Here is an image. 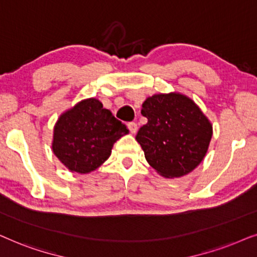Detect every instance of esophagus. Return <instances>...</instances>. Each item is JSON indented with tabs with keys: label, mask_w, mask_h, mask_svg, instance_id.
<instances>
[{
	"label": "esophagus",
	"mask_w": 257,
	"mask_h": 257,
	"mask_svg": "<svg viewBox=\"0 0 257 257\" xmlns=\"http://www.w3.org/2000/svg\"><path fill=\"white\" fill-rule=\"evenodd\" d=\"M128 129H129V132L132 133V134H135V133L138 132V124H136L135 122H129L128 123Z\"/></svg>",
	"instance_id": "obj_1"
}]
</instances>
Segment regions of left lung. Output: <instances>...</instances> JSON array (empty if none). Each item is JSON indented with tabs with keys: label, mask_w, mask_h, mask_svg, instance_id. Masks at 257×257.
I'll list each match as a JSON object with an SVG mask.
<instances>
[{
	"label": "left lung",
	"mask_w": 257,
	"mask_h": 257,
	"mask_svg": "<svg viewBox=\"0 0 257 257\" xmlns=\"http://www.w3.org/2000/svg\"><path fill=\"white\" fill-rule=\"evenodd\" d=\"M141 114L148 122L136 141L160 175L181 177L202 162L213 126L193 100L179 93L156 94L143 102Z\"/></svg>",
	"instance_id": "8db88e82"
}]
</instances>
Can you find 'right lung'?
<instances>
[{
  "label": "right lung",
  "instance_id": "obj_1",
  "mask_svg": "<svg viewBox=\"0 0 257 257\" xmlns=\"http://www.w3.org/2000/svg\"><path fill=\"white\" fill-rule=\"evenodd\" d=\"M128 132L100 101L87 98L57 119L53 152L70 172L88 174L108 160L114 143Z\"/></svg>",
  "mask_w": 257,
  "mask_h": 257
}]
</instances>
